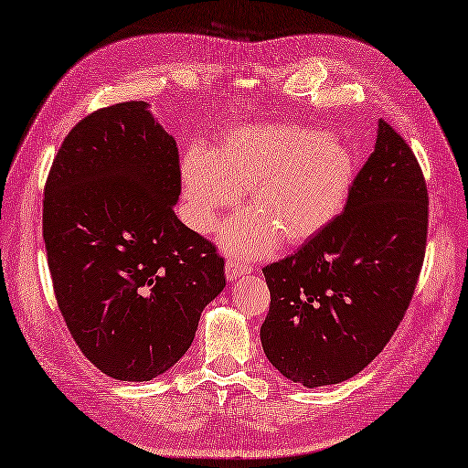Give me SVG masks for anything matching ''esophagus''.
<instances>
[{
	"mask_svg": "<svg viewBox=\"0 0 468 468\" xmlns=\"http://www.w3.org/2000/svg\"><path fill=\"white\" fill-rule=\"evenodd\" d=\"M250 270H252V268H248L244 264H238V261H232V260L226 261V278L230 282L236 280L238 276H244V273H248Z\"/></svg>",
	"mask_w": 468,
	"mask_h": 468,
	"instance_id": "obj_1",
	"label": "esophagus"
}]
</instances>
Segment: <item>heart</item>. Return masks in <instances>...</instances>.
Wrapping results in <instances>:
<instances>
[{"label":"heart","instance_id":"heart-1","mask_svg":"<svg viewBox=\"0 0 468 468\" xmlns=\"http://www.w3.org/2000/svg\"><path fill=\"white\" fill-rule=\"evenodd\" d=\"M353 176L344 143L298 124L236 129L210 153L190 148L180 163L186 218L198 232H208L246 190L250 212L220 232L228 252L244 258L312 240L344 208Z\"/></svg>","mask_w":468,"mask_h":468}]
</instances>
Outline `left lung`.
<instances>
[{
	"mask_svg": "<svg viewBox=\"0 0 468 468\" xmlns=\"http://www.w3.org/2000/svg\"><path fill=\"white\" fill-rule=\"evenodd\" d=\"M429 195L403 136L379 121L346 208L264 271L266 357L303 387L341 383L379 356L401 324L425 260Z\"/></svg>",
	"mask_w": 468,
	"mask_h": 468,
	"instance_id": "left-lung-1",
	"label": "left lung"
}]
</instances>
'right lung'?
<instances>
[{
    "mask_svg": "<svg viewBox=\"0 0 468 468\" xmlns=\"http://www.w3.org/2000/svg\"><path fill=\"white\" fill-rule=\"evenodd\" d=\"M178 148L146 102L90 112L45 182L43 240L75 344L119 381H151L185 356L224 286V258L175 214Z\"/></svg>",
    "mask_w": 468,
    "mask_h": 468,
    "instance_id": "right-lung-1",
    "label": "right lung"
}]
</instances>
